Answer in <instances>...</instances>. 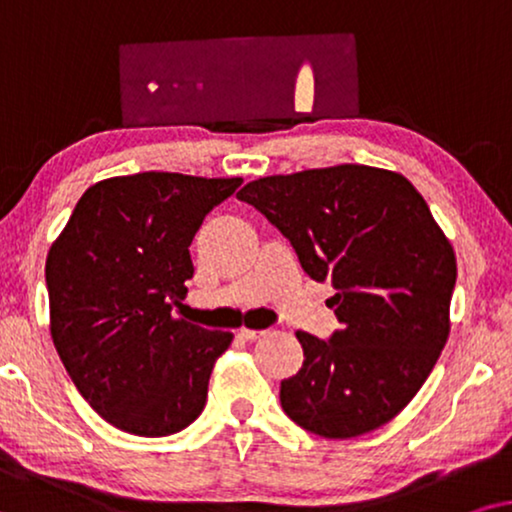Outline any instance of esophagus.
<instances>
[{
    "label": "esophagus",
    "mask_w": 512,
    "mask_h": 512,
    "mask_svg": "<svg viewBox=\"0 0 512 512\" xmlns=\"http://www.w3.org/2000/svg\"><path fill=\"white\" fill-rule=\"evenodd\" d=\"M238 335H241L243 339H260L262 335H267V330H250V327H241V330H238Z\"/></svg>",
    "instance_id": "esophagus-1"
}]
</instances>
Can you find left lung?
<instances>
[{
	"label": "left lung",
	"mask_w": 512,
	"mask_h": 512,
	"mask_svg": "<svg viewBox=\"0 0 512 512\" xmlns=\"http://www.w3.org/2000/svg\"><path fill=\"white\" fill-rule=\"evenodd\" d=\"M330 283V342L297 332L304 365L281 381L297 426L346 440L384 426L424 386L449 337L456 257L428 203L393 170L342 163L252 180L236 194Z\"/></svg>",
	"instance_id": "1"
}]
</instances>
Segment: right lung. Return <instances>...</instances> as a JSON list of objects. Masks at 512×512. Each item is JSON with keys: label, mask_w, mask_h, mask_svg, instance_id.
Instances as JSON below:
<instances>
[{"label": "right lung", "mask_w": 512, "mask_h": 512, "mask_svg": "<svg viewBox=\"0 0 512 512\" xmlns=\"http://www.w3.org/2000/svg\"><path fill=\"white\" fill-rule=\"evenodd\" d=\"M241 177L135 173L95 182L46 257L51 337L102 419L142 438L203 412L234 335L173 318L194 276L189 245Z\"/></svg>", "instance_id": "right-lung-1"}]
</instances>
